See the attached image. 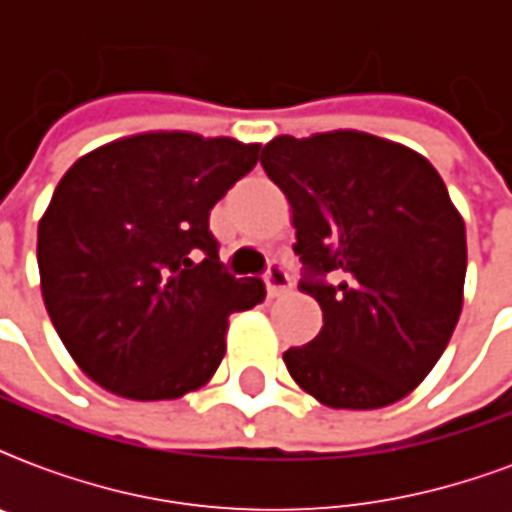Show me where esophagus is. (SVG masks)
<instances>
[{
	"instance_id": "obj_1",
	"label": "esophagus",
	"mask_w": 512,
	"mask_h": 512,
	"mask_svg": "<svg viewBox=\"0 0 512 512\" xmlns=\"http://www.w3.org/2000/svg\"><path fill=\"white\" fill-rule=\"evenodd\" d=\"M265 287H268V295L271 297H279L284 295V292H289L292 279H289V273L284 271V265L281 263L268 265V271H265Z\"/></svg>"
}]
</instances>
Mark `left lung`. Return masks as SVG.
Returning <instances> with one entry per match:
<instances>
[{
    "instance_id": "obj_1",
    "label": "left lung",
    "mask_w": 512,
    "mask_h": 512,
    "mask_svg": "<svg viewBox=\"0 0 512 512\" xmlns=\"http://www.w3.org/2000/svg\"><path fill=\"white\" fill-rule=\"evenodd\" d=\"M292 207L300 292L324 327L284 353L332 409H380L420 385L462 311L465 223L436 167L369 132L279 135L260 156Z\"/></svg>"
}]
</instances>
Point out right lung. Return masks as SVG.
Returning a JSON list of instances; mask_svg holds the SVG:
<instances>
[{
	"label": "right lung",
	"instance_id": "add662e5",
	"mask_svg": "<svg viewBox=\"0 0 512 512\" xmlns=\"http://www.w3.org/2000/svg\"><path fill=\"white\" fill-rule=\"evenodd\" d=\"M260 143L140 132L60 177L36 236L44 308L92 382L132 401L212 380L228 316L265 300L223 271L209 209L257 164Z\"/></svg>",
	"mask_w": 512,
	"mask_h": 512
}]
</instances>
